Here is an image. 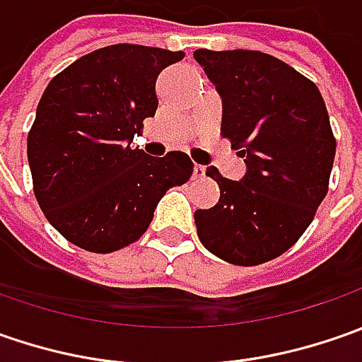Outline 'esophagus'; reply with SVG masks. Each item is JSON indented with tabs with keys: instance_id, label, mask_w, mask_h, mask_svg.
<instances>
[{
	"instance_id": "esophagus-1",
	"label": "esophagus",
	"mask_w": 362,
	"mask_h": 362,
	"mask_svg": "<svg viewBox=\"0 0 362 362\" xmlns=\"http://www.w3.org/2000/svg\"><path fill=\"white\" fill-rule=\"evenodd\" d=\"M193 175H195V177H205V167H203V165H195V167H193Z\"/></svg>"
}]
</instances>
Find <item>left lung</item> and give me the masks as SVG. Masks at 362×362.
Here are the masks:
<instances>
[{
    "label": "left lung",
    "mask_w": 362,
    "mask_h": 362,
    "mask_svg": "<svg viewBox=\"0 0 362 362\" xmlns=\"http://www.w3.org/2000/svg\"><path fill=\"white\" fill-rule=\"evenodd\" d=\"M223 103L221 134L245 160L240 181L207 175L219 202L195 211L202 243L235 266L282 256L327 197L337 141L313 80L256 49H195Z\"/></svg>",
    "instance_id": "left-lung-1"
}]
</instances>
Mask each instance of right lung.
I'll list each match as a JSON object with an SVG mask.
<instances>
[{"mask_svg":"<svg viewBox=\"0 0 362 362\" xmlns=\"http://www.w3.org/2000/svg\"><path fill=\"white\" fill-rule=\"evenodd\" d=\"M183 52L115 44L78 58L49 80L28 134L35 199L68 242L110 254L136 242L167 189L187 183L185 153L132 148L155 117V82Z\"/></svg>","mask_w":362,"mask_h":362,"instance_id":"1","label":"right lung"}]
</instances>
